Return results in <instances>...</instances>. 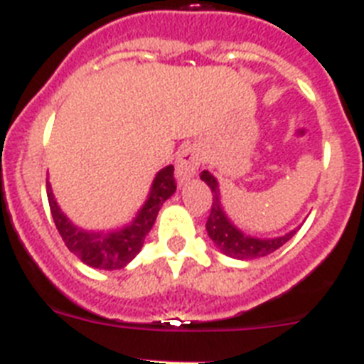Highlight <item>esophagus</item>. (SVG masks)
I'll return each mask as SVG.
<instances>
[{
    "mask_svg": "<svg viewBox=\"0 0 364 364\" xmlns=\"http://www.w3.org/2000/svg\"><path fill=\"white\" fill-rule=\"evenodd\" d=\"M202 162V149L197 146V144H189V146L182 147V151L176 156V166H175V173H176V180H178L180 184H184L188 182L189 178L197 175L198 166Z\"/></svg>",
    "mask_w": 364,
    "mask_h": 364,
    "instance_id": "obj_1",
    "label": "esophagus"
}]
</instances>
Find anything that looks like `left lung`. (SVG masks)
Segmentation results:
<instances>
[{
  "instance_id": "1",
  "label": "left lung",
  "mask_w": 364,
  "mask_h": 364,
  "mask_svg": "<svg viewBox=\"0 0 364 364\" xmlns=\"http://www.w3.org/2000/svg\"><path fill=\"white\" fill-rule=\"evenodd\" d=\"M200 180H204L205 184L210 186L211 193H213V204H211V213L208 222H205V230L210 239L213 240L215 246L220 250L224 255L231 257V259L239 260H253L266 257L284 246L288 240L297 233L299 228H294L291 231L279 237H253L240 230L230 217H228L224 205L220 200V188H218V180L211 175L210 171H202Z\"/></svg>"
}]
</instances>
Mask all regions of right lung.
Masks as SVG:
<instances>
[{"instance_id": "1", "label": "right lung", "mask_w": 364, "mask_h": 364, "mask_svg": "<svg viewBox=\"0 0 364 364\" xmlns=\"http://www.w3.org/2000/svg\"><path fill=\"white\" fill-rule=\"evenodd\" d=\"M173 171H175L173 166L160 169L154 175L146 202L136 211L133 220L107 231L83 230V228L76 226L60 210V205L54 198L53 188L47 180V197H49L53 220L56 224V230L62 235L65 246L69 247V252L91 268L120 269L129 264L142 250L144 240L153 228L162 204L176 191Z\"/></svg>"}]
</instances>
